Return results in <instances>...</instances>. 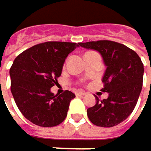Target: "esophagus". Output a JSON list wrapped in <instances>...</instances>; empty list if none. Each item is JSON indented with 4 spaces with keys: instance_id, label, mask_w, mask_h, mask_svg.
I'll list each match as a JSON object with an SVG mask.
<instances>
[{
    "instance_id": "obj_1",
    "label": "esophagus",
    "mask_w": 151,
    "mask_h": 151,
    "mask_svg": "<svg viewBox=\"0 0 151 151\" xmlns=\"http://www.w3.org/2000/svg\"><path fill=\"white\" fill-rule=\"evenodd\" d=\"M76 95H77V96H85L86 93H85L84 91H78L76 92Z\"/></svg>"
}]
</instances>
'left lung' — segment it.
I'll list each match as a JSON object with an SVG mask.
<instances>
[{"mask_svg":"<svg viewBox=\"0 0 151 151\" xmlns=\"http://www.w3.org/2000/svg\"><path fill=\"white\" fill-rule=\"evenodd\" d=\"M80 47L99 52L106 69L101 91L108 98L87 109L90 121L101 127H113L124 121L133 111L143 87L144 65L136 52L126 46L111 41L99 40L78 43Z\"/></svg>","mask_w":151,"mask_h":151,"instance_id":"obj_1","label":"left lung"}]
</instances>
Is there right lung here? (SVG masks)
Returning a JSON list of instances; mask_svg holds the SVG:
<instances>
[{
    "label": "right lung",
    "instance_id": "add662e5",
    "mask_svg": "<svg viewBox=\"0 0 151 151\" xmlns=\"http://www.w3.org/2000/svg\"><path fill=\"white\" fill-rule=\"evenodd\" d=\"M78 44L48 41L38 44L18 55L10 68L11 92L27 120L42 127L56 126L67 116L75 94L65 91L54 95L51 88L58 83L68 54Z\"/></svg>",
    "mask_w": 151,
    "mask_h": 151
}]
</instances>
